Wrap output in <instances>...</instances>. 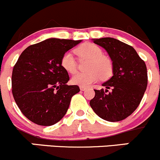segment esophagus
Listing matches in <instances>:
<instances>
[{
	"instance_id": "esophagus-1",
	"label": "esophagus",
	"mask_w": 160,
	"mask_h": 160,
	"mask_svg": "<svg viewBox=\"0 0 160 160\" xmlns=\"http://www.w3.org/2000/svg\"><path fill=\"white\" fill-rule=\"evenodd\" d=\"M80 90H82V91H84V90H87V87H80Z\"/></svg>"
}]
</instances>
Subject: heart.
I'll list each match as a JSON object with an SVG mask.
<instances>
[{
	"mask_svg": "<svg viewBox=\"0 0 160 160\" xmlns=\"http://www.w3.org/2000/svg\"><path fill=\"white\" fill-rule=\"evenodd\" d=\"M75 52L80 58L88 59L90 61L87 64L88 71L78 73L72 77L71 82L73 84L88 87L100 78L106 80L112 75V60L108 57L102 55V50L97 45L85 43L78 47ZM60 64L66 71L71 74L77 72V62L70 52H66L62 56Z\"/></svg>",
	"mask_w": 160,
	"mask_h": 160,
	"instance_id": "obj_1",
	"label": "heart"
}]
</instances>
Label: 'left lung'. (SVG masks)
Instances as JSON below:
<instances>
[{
  "mask_svg": "<svg viewBox=\"0 0 160 160\" xmlns=\"http://www.w3.org/2000/svg\"><path fill=\"white\" fill-rule=\"evenodd\" d=\"M93 41L107 50L112 62V77L102 84L112 91L105 93L103 89L94 90L95 97L90 105L103 120H122L136 110L147 90L146 63L132 47L119 40L102 38Z\"/></svg>",
  "mask_w": 160,
  "mask_h": 160,
  "instance_id": "obj_1",
  "label": "left lung"
}]
</instances>
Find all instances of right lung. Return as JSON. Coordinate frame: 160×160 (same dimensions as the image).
I'll use <instances>...</instances> for the list:
<instances>
[{
  "mask_svg": "<svg viewBox=\"0 0 160 160\" xmlns=\"http://www.w3.org/2000/svg\"><path fill=\"white\" fill-rule=\"evenodd\" d=\"M80 42L50 38L29 46L19 57L12 72V93L29 120L52 126L64 117L72 97L80 88L67 84L70 77L60 60Z\"/></svg>",
  "mask_w": 160,
  "mask_h": 160,
  "instance_id": "1",
  "label": "right lung"
}]
</instances>
